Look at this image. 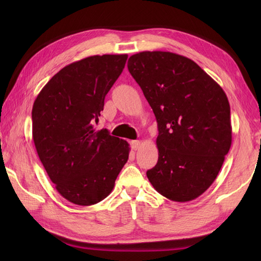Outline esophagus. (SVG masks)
<instances>
[{"label": "esophagus", "mask_w": 261, "mask_h": 261, "mask_svg": "<svg viewBox=\"0 0 261 261\" xmlns=\"http://www.w3.org/2000/svg\"><path fill=\"white\" fill-rule=\"evenodd\" d=\"M130 145H131L132 150H138V149L140 148V141L134 140V141H131V142H130Z\"/></svg>", "instance_id": "1"}]
</instances>
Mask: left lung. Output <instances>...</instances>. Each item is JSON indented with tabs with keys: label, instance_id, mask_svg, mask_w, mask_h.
<instances>
[{
	"label": "left lung",
	"instance_id": "8db88e82",
	"mask_svg": "<svg viewBox=\"0 0 261 261\" xmlns=\"http://www.w3.org/2000/svg\"><path fill=\"white\" fill-rule=\"evenodd\" d=\"M127 69L158 123V162L148 179L170 201H193L213 184L230 150L229 99L195 62L174 53L132 55Z\"/></svg>",
	"mask_w": 261,
	"mask_h": 261
}]
</instances>
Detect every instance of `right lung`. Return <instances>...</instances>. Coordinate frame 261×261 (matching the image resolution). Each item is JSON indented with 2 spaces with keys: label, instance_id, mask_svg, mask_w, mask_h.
Wrapping results in <instances>:
<instances>
[{
  "label": "right lung",
  "instance_id": "1",
  "mask_svg": "<svg viewBox=\"0 0 261 261\" xmlns=\"http://www.w3.org/2000/svg\"><path fill=\"white\" fill-rule=\"evenodd\" d=\"M126 59L127 55H96L65 66L33 103L38 156L70 203L90 206L109 196L129 158V143L94 125Z\"/></svg>",
  "mask_w": 261,
  "mask_h": 261
}]
</instances>
